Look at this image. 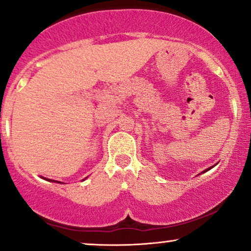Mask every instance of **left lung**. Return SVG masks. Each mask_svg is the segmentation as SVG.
Wrapping results in <instances>:
<instances>
[{"instance_id": "1", "label": "left lung", "mask_w": 251, "mask_h": 251, "mask_svg": "<svg viewBox=\"0 0 251 251\" xmlns=\"http://www.w3.org/2000/svg\"><path fill=\"white\" fill-rule=\"evenodd\" d=\"M211 168H213V167H209V168H207V169H206V171H203L202 173H204V172H207V171H209V169H211Z\"/></svg>"}]
</instances>
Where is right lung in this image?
Masks as SVG:
<instances>
[{"mask_svg": "<svg viewBox=\"0 0 251 251\" xmlns=\"http://www.w3.org/2000/svg\"><path fill=\"white\" fill-rule=\"evenodd\" d=\"M49 181H50V179H49ZM54 182V181H53ZM59 183H61V182H59Z\"/></svg>", "mask_w": 251, "mask_h": 251, "instance_id": "1", "label": "right lung"}]
</instances>
